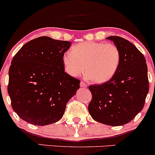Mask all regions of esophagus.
<instances>
[{
  "label": "esophagus",
  "mask_w": 155,
  "mask_h": 155,
  "mask_svg": "<svg viewBox=\"0 0 155 155\" xmlns=\"http://www.w3.org/2000/svg\"><path fill=\"white\" fill-rule=\"evenodd\" d=\"M80 86H81V87H83V88L87 87V84H85L84 82H83V81H81V82L80 83Z\"/></svg>",
  "instance_id": "esophagus-1"
}]
</instances>
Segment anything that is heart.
<instances>
[{
	"label": "heart",
	"mask_w": 155,
	"mask_h": 155,
	"mask_svg": "<svg viewBox=\"0 0 155 155\" xmlns=\"http://www.w3.org/2000/svg\"><path fill=\"white\" fill-rule=\"evenodd\" d=\"M71 50L63 54V63L67 74L74 77L85 71L92 82L105 84L115 76L120 65V50L113 44L84 41Z\"/></svg>",
	"instance_id": "1"
}]
</instances>
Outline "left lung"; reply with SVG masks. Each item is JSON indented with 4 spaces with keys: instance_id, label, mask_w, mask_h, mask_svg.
Wrapping results in <instances>:
<instances>
[{
    "instance_id": "8db88e82",
    "label": "left lung",
    "mask_w": 155,
    "mask_h": 155,
    "mask_svg": "<svg viewBox=\"0 0 155 155\" xmlns=\"http://www.w3.org/2000/svg\"><path fill=\"white\" fill-rule=\"evenodd\" d=\"M121 52L117 74L108 82L91 85L88 111L94 120L110 126L130 122L143 109L149 92L146 59L136 46L122 37H107Z\"/></svg>"
}]
</instances>
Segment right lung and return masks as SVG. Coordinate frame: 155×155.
I'll list each match as a JSON object with an SVG mask.
<instances>
[{"label": "right lung", "instance_id": "1", "mask_svg": "<svg viewBox=\"0 0 155 155\" xmlns=\"http://www.w3.org/2000/svg\"><path fill=\"white\" fill-rule=\"evenodd\" d=\"M67 41L41 36L22 46L8 71V93L12 106L25 122L38 126L58 122L80 81L65 72L63 56Z\"/></svg>", "mask_w": 155, "mask_h": 155}]
</instances>
